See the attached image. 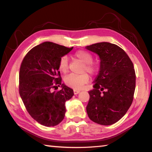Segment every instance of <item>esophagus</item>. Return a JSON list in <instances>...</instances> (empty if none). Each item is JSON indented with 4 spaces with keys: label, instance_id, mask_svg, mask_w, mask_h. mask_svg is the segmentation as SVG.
I'll return each mask as SVG.
<instances>
[{
    "label": "esophagus",
    "instance_id": "esophagus-1",
    "mask_svg": "<svg viewBox=\"0 0 152 152\" xmlns=\"http://www.w3.org/2000/svg\"><path fill=\"white\" fill-rule=\"evenodd\" d=\"M80 91H78V90H76V89H74V94H78V93H80Z\"/></svg>",
    "mask_w": 152,
    "mask_h": 152
}]
</instances>
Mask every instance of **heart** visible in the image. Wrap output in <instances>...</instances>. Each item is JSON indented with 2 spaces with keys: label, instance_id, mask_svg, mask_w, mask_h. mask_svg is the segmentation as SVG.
Wrapping results in <instances>:
<instances>
[{
  "label": "heart",
  "instance_id": "1",
  "mask_svg": "<svg viewBox=\"0 0 152 152\" xmlns=\"http://www.w3.org/2000/svg\"><path fill=\"white\" fill-rule=\"evenodd\" d=\"M74 57L76 60L84 64L82 67V72H87L91 74L96 73L97 66L92 63L93 57L91 53L86 51H78L74 53ZM68 61L66 56L61 57L58 64V70L61 72L66 74L68 71ZM89 80V76L86 73H83L80 75H73L70 74L64 78V82L67 86L74 89H80L84 84H86Z\"/></svg>",
  "mask_w": 152,
  "mask_h": 152
}]
</instances>
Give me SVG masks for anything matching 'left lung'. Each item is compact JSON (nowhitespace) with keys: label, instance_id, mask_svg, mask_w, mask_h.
Returning a JSON list of instances; mask_svg holds the SVG:
<instances>
[{"label":"left lung","instance_id":"8db88e82","mask_svg":"<svg viewBox=\"0 0 152 152\" xmlns=\"http://www.w3.org/2000/svg\"><path fill=\"white\" fill-rule=\"evenodd\" d=\"M86 49L99 56L100 70L95 78L86 112L90 119L102 125L114 124L132 104L135 72L132 60L119 46L101 42Z\"/></svg>","mask_w":152,"mask_h":152}]
</instances>
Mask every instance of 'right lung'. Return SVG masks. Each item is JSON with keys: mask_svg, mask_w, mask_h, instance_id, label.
<instances>
[{"mask_svg": "<svg viewBox=\"0 0 152 152\" xmlns=\"http://www.w3.org/2000/svg\"><path fill=\"white\" fill-rule=\"evenodd\" d=\"M57 43L45 42L32 48L23 60L19 70V94L28 113L41 125L53 127L64 119L65 103L74 95L73 90L61 84L58 64L72 50ZM55 84L61 85L51 92Z\"/></svg>", "mask_w": 152, "mask_h": 152, "instance_id": "1", "label": "right lung"}]
</instances>
